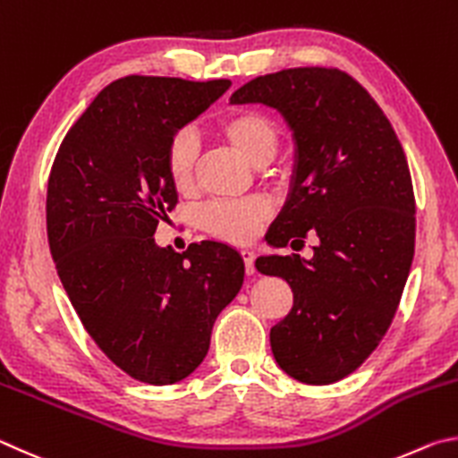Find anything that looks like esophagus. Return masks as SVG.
Returning a JSON list of instances; mask_svg holds the SVG:
<instances>
[{
	"label": "esophagus",
	"mask_w": 458,
	"mask_h": 458,
	"mask_svg": "<svg viewBox=\"0 0 458 458\" xmlns=\"http://www.w3.org/2000/svg\"><path fill=\"white\" fill-rule=\"evenodd\" d=\"M242 258H243V263H245V274L251 276L253 271H255V266H253L255 253H253L251 250H243V251H242Z\"/></svg>",
	"instance_id": "obj_1"
}]
</instances>
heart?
Here are the masks:
<instances>
[{"mask_svg":"<svg viewBox=\"0 0 458 458\" xmlns=\"http://www.w3.org/2000/svg\"><path fill=\"white\" fill-rule=\"evenodd\" d=\"M215 132L227 140L247 163L261 166L271 163L279 147V134L271 120L258 110L239 108L221 116L215 123ZM199 158L197 136L189 131L176 132L166 148V174L168 181L179 192H187L195 181ZM266 207L261 203H216L207 205L200 211L199 223L208 235L227 242H247L251 239L261 223L266 221Z\"/></svg>","mask_w":458,"mask_h":458,"instance_id":"1","label":"heart"}]
</instances>
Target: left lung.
Segmentation results:
<instances>
[{"instance_id":"obj_1","label":"left lung","mask_w":458,"mask_h":458,"mask_svg":"<svg viewBox=\"0 0 458 458\" xmlns=\"http://www.w3.org/2000/svg\"><path fill=\"white\" fill-rule=\"evenodd\" d=\"M247 102L282 112L295 140L290 195L267 243L318 239L311 259L255 261L293 292L271 350L295 380L338 382L384 338L412 266L416 207L403 144L366 88L338 68L259 76L231 94V104Z\"/></svg>"}]
</instances>
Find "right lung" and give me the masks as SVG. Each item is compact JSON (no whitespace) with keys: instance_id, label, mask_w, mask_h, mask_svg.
Instances as JSON below:
<instances>
[{"instance_id":"obj_1","label":"right lung","mask_w":458,"mask_h":458,"mask_svg":"<svg viewBox=\"0 0 458 458\" xmlns=\"http://www.w3.org/2000/svg\"><path fill=\"white\" fill-rule=\"evenodd\" d=\"M229 80L126 76L96 96L64 136L47 181V242L86 332L134 380L165 386L203 362L216 316L243 285L233 247H158L176 189L166 148Z\"/></svg>"}]
</instances>
